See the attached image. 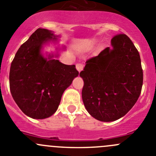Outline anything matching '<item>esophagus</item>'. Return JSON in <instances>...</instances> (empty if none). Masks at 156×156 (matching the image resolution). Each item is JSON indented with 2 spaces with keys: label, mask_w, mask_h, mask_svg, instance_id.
I'll use <instances>...</instances> for the list:
<instances>
[{
  "label": "esophagus",
  "mask_w": 156,
  "mask_h": 156,
  "mask_svg": "<svg viewBox=\"0 0 156 156\" xmlns=\"http://www.w3.org/2000/svg\"><path fill=\"white\" fill-rule=\"evenodd\" d=\"M83 68H84V65H83L81 63H78V64H77V65H76V68H77V70L79 71V72H80V71H82Z\"/></svg>",
  "instance_id": "esophagus-1"
}]
</instances>
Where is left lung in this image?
Here are the masks:
<instances>
[{"mask_svg": "<svg viewBox=\"0 0 156 156\" xmlns=\"http://www.w3.org/2000/svg\"><path fill=\"white\" fill-rule=\"evenodd\" d=\"M80 72L82 100L88 112L101 122L123 117L136 103L143 83L139 51L127 35L120 34Z\"/></svg>", "mask_w": 156, "mask_h": 156, "instance_id": "1", "label": "left lung"}]
</instances>
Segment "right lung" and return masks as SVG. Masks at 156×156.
I'll return each instance as SVG.
<instances>
[{"label": "right lung", "mask_w": 156, "mask_h": 156, "mask_svg": "<svg viewBox=\"0 0 156 156\" xmlns=\"http://www.w3.org/2000/svg\"><path fill=\"white\" fill-rule=\"evenodd\" d=\"M58 37L48 29H37L19 48L11 63V95L21 111L32 119H44L55 114L64 91L79 74L75 65H65L57 59L62 48H57L56 53L46 57L42 53L44 45L58 43ZM65 48L63 46L62 50Z\"/></svg>", "instance_id": "1"}]
</instances>
